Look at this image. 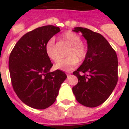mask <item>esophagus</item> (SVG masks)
Masks as SVG:
<instances>
[{
	"label": "esophagus",
	"mask_w": 129,
	"mask_h": 129,
	"mask_svg": "<svg viewBox=\"0 0 129 129\" xmlns=\"http://www.w3.org/2000/svg\"><path fill=\"white\" fill-rule=\"evenodd\" d=\"M70 73H68V74H67V76H68V78L70 77Z\"/></svg>",
	"instance_id": "34e87169"
}]
</instances>
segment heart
<instances>
[{
  "label": "heart",
  "mask_w": 129,
  "mask_h": 129,
  "mask_svg": "<svg viewBox=\"0 0 129 129\" xmlns=\"http://www.w3.org/2000/svg\"><path fill=\"white\" fill-rule=\"evenodd\" d=\"M61 39L70 45L71 47L67 53L68 57L59 59L55 67L57 70L68 72L74 70L78 66L79 61L84 60L88 54V49L82 43L80 36L73 31L65 32L61 35ZM45 49L47 55L50 59L55 62L59 59V53L53 39L48 40L45 44Z\"/></svg>",
  "instance_id": "obj_1"
}]
</instances>
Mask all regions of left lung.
I'll return each mask as SVG.
<instances>
[{"mask_svg": "<svg viewBox=\"0 0 129 129\" xmlns=\"http://www.w3.org/2000/svg\"><path fill=\"white\" fill-rule=\"evenodd\" d=\"M81 32L88 43V54L73 72L78 82L72 88L77 101L87 107L104 103L118 82V58L116 51L100 33L82 27L73 30Z\"/></svg>", "mask_w": 129, "mask_h": 129, "instance_id": "8db88e82", "label": "left lung"}]
</instances>
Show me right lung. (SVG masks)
I'll return each mask as SVG.
<instances>
[{"mask_svg": "<svg viewBox=\"0 0 129 129\" xmlns=\"http://www.w3.org/2000/svg\"><path fill=\"white\" fill-rule=\"evenodd\" d=\"M58 27H38L24 35L13 49L9 68L13 90L20 100L35 109H45L56 100L60 86L66 79L63 72H49L53 63L45 46Z\"/></svg>", "mask_w": 129, "mask_h": 129, "instance_id": "1", "label": "right lung"}]
</instances>
